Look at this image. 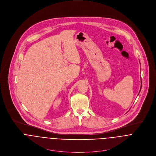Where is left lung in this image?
<instances>
[{
	"label": "left lung",
	"mask_w": 156,
	"mask_h": 156,
	"mask_svg": "<svg viewBox=\"0 0 156 156\" xmlns=\"http://www.w3.org/2000/svg\"><path fill=\"white\" fill-rule=\"evenodd\" d=\"M140 90H141V88H140Z\"/></svg>",
	"instance_id": "left-lung-1"
}]
</instances>
